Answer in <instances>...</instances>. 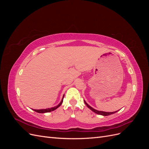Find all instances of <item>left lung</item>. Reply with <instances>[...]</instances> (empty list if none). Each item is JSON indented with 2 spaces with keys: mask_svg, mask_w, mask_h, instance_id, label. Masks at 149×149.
<instances>
[{
  "mask_svg": "<svg viewBox=\"0 0 149 149\" xmlns=\"http://www.w3.org/2000/svg\"><path fill=\"white\" fill-rule=\"evenodd\" d=\"M84 103H85V104L87 106V107H88V108H89V109H91V111H93L94 112H95V113H96V114H100V115L104 116H109V115H111V114L116 113V112H117V111H115V112H104V111H97V110H96V109H94V108L91 107L90 106H89V105L88 104H87L86 102L85 101H84Z\"/></svg>",
  "mask_w": 149,
  "mask_h": 149,
  "instance_id": "1",
  "label": "left lung"
}]
</instances>
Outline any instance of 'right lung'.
I'll list each match as a JSON object with an SVG mask.
<instances>
[{"label":"right lung","instance_id":"add662e5","mask_svg":"<svg viewBox=\"0 0 149 149\" xmlns=\"http://www.w3.org/2000/svg\"><path fill=\"white\" fill-rule=\"evenodd\" d=\"M63 97H64V96H63V99H62L61 101L60 102V103L58 106H56L55 107H52V108H48V109H34L33 111H35V112H38V113H45V112H49L53 111L54 110H55L56 109H57L58 107H60L63 101Z\"/></svg>","mask_w":149,"mask_h":149}]
</instances>
